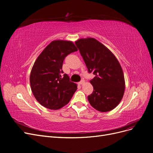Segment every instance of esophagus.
Returning <instances> with one entry per match:
<instances>
[{
    "label": "esophagus",
    "mask_w": 153,
    "mask_h": 153,
    "mask_svg": "<svg viewBox=\"0 0 153 153\" xmlns=\"http://www.w3.org/2000/svg\"><path fill=\"white\" fill-rule=\"evenodd\" d=\"M84 83H85V80H81L80 82H79V84H80V85H83Z\"/></svg>",
    "instance_id": "obj_1"
}]
</instances>
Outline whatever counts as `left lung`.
<instances>
[{
    "mask_svg": "<svg viewBox=\"0 0 153 153\" xmlns=\"http://www.w3.org/2000/svg\"><path fill=\"white\" fill-rule=\"evenodd\" d=\"M89 73L95 75L90 80L92 94L88 96L90 104L102 112L117 107L125 91L124 73L117 59L99 41L82 38L75 41Z\"/></svg>",
    "mask_w": 153,
    "mask_h": 153,
    "instance_id": "obj_1",
    "label": "left lung"
}]
</instances>
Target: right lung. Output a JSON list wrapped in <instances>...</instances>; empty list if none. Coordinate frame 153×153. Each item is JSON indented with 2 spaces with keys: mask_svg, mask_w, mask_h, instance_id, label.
Masks as SVG:
<instances>
[{
  "mask_svg": "<svg viewBox=\"0 0 153 153\" xmlns=\"http://www.w3.org/2000/svg\"><path fill=\"white\" fill-rule=\"evenodd\" d=\"M78 51L70 41L55 40L41 52L32 68L30 84L36 99L43 107L57 110L66 105L77 89V85L63 75L65 58Z\"/></svg>",
  "mask_w": 153,
  "mask_h": 153,
  "instance_id": "1",
  "label": "right lung"
}]
</instances>
